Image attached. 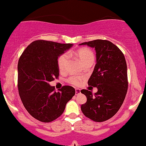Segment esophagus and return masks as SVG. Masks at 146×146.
Instances as JSON below:
<instances>
[{"label":"esophagus","mask_w":146,"mask_h":146,"mask_svg":"<svg viewBox=\"0 0 146 146\" xmlns=\"http://www.w3.org/2000/svg\"><path fill=\"white\" fill-rule=\"evenodd\" d=\"M81 93V90L79 89H75V95L79 94Z\"/></svg>","instance_id":"34e87169"}]
</instances>
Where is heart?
<instances>
[{"mask_svg":"<svg viewBox=\"0 0 146 146\" xmlns=\"http://www.w3.org/2000/svg\"><path fill=\"white\" fill-rule=\"evenodd\" d=\"M75 55L78 59L80 60L84 65L86 64L91 63L92 64L94 61V54L93 52L89 48H80L75 52ZM68 61H69V56L67 54H62L58 57V66L59 68L60 71H64L67 67ZM84 79L82 76H77V75H73V76L70 77L68 79V82L73 85L75 86H79L82 84L83 79Z\"/></svg>","mask_w":146,"mask_h":146,"instance_id":"heart-1","label":"heart"}]
</instances>
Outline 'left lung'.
<instances>
[{"instance_id":"left-lung-1","label":"left lung","mask_w":146,"mask_h":146,"mask_svg":"<svg viewBox=\"0 0 146 146\" xmlns=\"http://www.w3.org/2000/svg\"><path fill=\"white\" fill-rule=\"evenodd\" d=\"M80 45L94 48L96 64L88 86L98 88L96 93L82 90L87 102L81 106L86 117L96 122L107 121L122 106L128 89L127 63L122 51L111 42L95 40Z\"/></svg>"}]
</instances>
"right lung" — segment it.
<instances>
[{"mask_svg": "<svg viewBox=\"0 0 146 146\" xmlns=\"http://www.w3.org/2000/svg\"><path fill=\"white\" fill-rule=\"evenodd\" d=\"M72 44L38 40L23 52L18 62L17 87L24 107L33 117L44 123L54 121L63 113L75 90L64 86L58 92L49 82L59 75L58 57Z\"/></svg>", "mask_w": 146, "mask_h": 146, "instance_id": "1", "label": "right lung"}]
</instances>
